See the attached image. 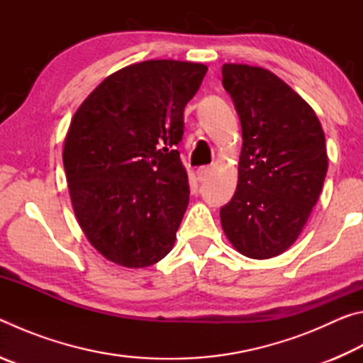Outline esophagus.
I'll return each instance as SVG.
<instances>
[{
  "label": "esophagus",
  "instance_id": "1",
  "mask_svg": "<svg viewBox=\"0 0 363 363\" xmlns=\"http://www.w3.org/2000/svg\"><path fill=\"white\" fill-rule=\"evenodd\" d=\"M211 173V168L210 167H200L199 169H196V177H199V181H206V177L210 176Z\"/></svg>",
  "mask_w": 363,
  "mask_h": 363
}]
</instances>
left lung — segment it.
<instances>
[{"label":"left lung","mask_w":363,"mask_h":363,"mask_svg":"<svg viewBox=\"0 0 363 363\" xmlns=\"http://www.w3.org/2000/svg\"><path fill=\"white\" fill-rule=\"evenodd\" d=\"M223 86L243 144L220 224L237 251L269 259L291 247L317 203L328 168L325 134L309 104L272 72L224 64Z\"/></svg>","instance_id":"left-lung-1"}]
</instances>
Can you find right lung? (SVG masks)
I'll return each instance as SVG.
<instances>
[{"label":"right lung","instance_id":"right-lung-1","mask_svg":"<svg viewBox=\"0 0 363 363\" xmlns=\"http://www.w3.org/2000/svg\"><path fill=\"white\" fill-rule=\"evenodd\" d=\"M206 70L167 59L128 65L73 116L62 157L73 211L91 245L118 266H152L173 248L190 194L176 149Z\"/></svg>","mask_w":363,"mask_h":363}]
</instances>
